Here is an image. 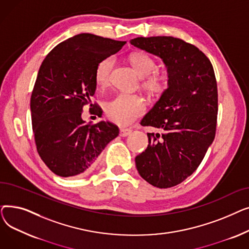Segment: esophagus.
I'll list each match as a JSON object with an SVG mask.
<instances>
[{
  "mask_svg": "<svg viewBox=\"0 0 249 249\" xmlns=\"http://www.w3.org/2000/svg\"><path fill=\"white\" fill-rule=\"evenodd\" d=\"M132 132L131 129H128V128H121L120 129V136L122 137H126L128 136L130 133Z\"/></svg>",
  "mask_w": 249,
  "mask_h": 249,
  "instance_id": "obj_1",
  "label": "esophagus"
}]
</instances>
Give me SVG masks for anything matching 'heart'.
Masks as SVG:
<instances>
[{
	"instance_id": "b5f03b06",
	"label": "heart",
	"mask_w": 249,
	"mask_h": 249,
	"mask_svg": "<svg viewBox=\"0 0 249 249\" xmlns=\"http://www.w3.org/2000/svg\"><path fill=\"white\" fill-rule=\"evenodd\" d=\"M129 61L139 76L143 78V88L151 94H161L168 87V75L162 71H155L158 64L145 52H133L129 55ZM114 58L111 56L101 59L95 69V82L99 88L109 85ZM146 109L143 99L136 95L119 94L105 105V113L109 119L122 126L131 124Z\"/></svg>"
}]
</instances>
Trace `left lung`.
Listing matches in <instances>:
<instances>
[{"label": "left lung", "mask_w": 249, "mask_h": 249, "mask_svg": "<svg viewBox=\"0 0 249 249\" xmlns=\"http://www.w3.org/2000/svg\"><path fill=\"white\" fill-rule=\"evenodd\" d=\"M130 42L160 57L167 69V89L140 122L160 133H147L149 144L135 162L150 185L172 188L198 168L215 138L218 89L213 65L198 47L179 38L137 37Z\"/></svg>", "instance_id": "left-lung-1"}]
</instances>
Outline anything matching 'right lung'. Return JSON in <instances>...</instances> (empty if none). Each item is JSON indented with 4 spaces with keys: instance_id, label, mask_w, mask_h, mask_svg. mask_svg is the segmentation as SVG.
<instances>
[{
    "instance_id": "1",
    "label": "right lung",
    "mask_w": 249,
    "mask_h": 249,
    "mask_svg": "<svg viewBox=\"0 0 249 249\" xmlns=\"http://www.w3.org/2000/svg\"><path fill=\"white\" fill-rule=\"evenodd\" d=\"M125 43L77 34L52 49L39 69L30 100L32 128L39 156L56 176L89 173L104 148L119 135L115 124L86 123L82 113L89 105L102 116V109L90 101L97 88L96 65Z\"/></svg>"
}]
</instances>
